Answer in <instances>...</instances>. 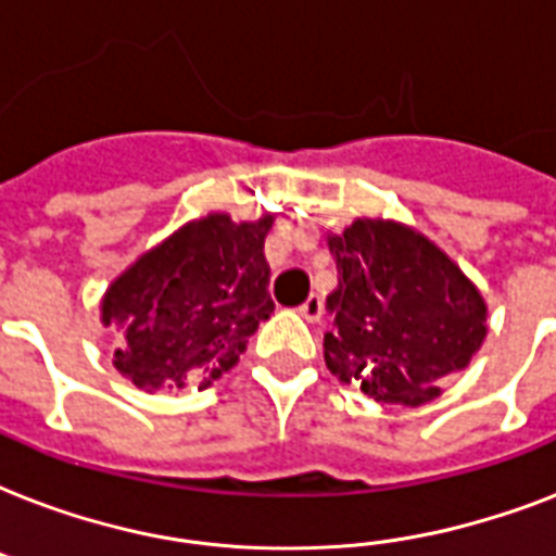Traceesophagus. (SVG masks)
<instances>
[{"label": "esophagus", "instance_id": "obj_1", "mask_svg": "<svg viewBox=\"0 0 556 556\" xmlns=\"http://www.w3.org/2000/svg\"><path fill=\"white\" fill-rule=\"evenodd\" d=\"M300 314H303L305 320L314 323V320H320V314H323V300L317 294H312L308 300H305L303 305H300Z\"/></svg>", "mask_w": 556, "mask_h": 556}]
</instances>
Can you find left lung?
Segmentation results:
<instances>
[{"instance_id":"1","label":"left lung","mask_w":556,"mask_h":556,"mask_svg":"<svg viewBox=\"0 0 556 556\" xmlns=\"http://www.w3.org/2000/svg\"><path fill=\"white\" fill-rule=\"evenodd\" d=\"M338 288L323 357L380 404L418 406L465 369L488 334V305L439 244L387 218H355L329 236Z\"/></svg>"}]
</instances>
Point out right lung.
Returning a JSON list of instances; mask_svg holds the SVG:
<instances>
[{"instance_id":"add662e5","label":"right lung","mask_w":556,"mask_h":556,"mask_svg":"<svg viewBox=\"0 0 556 556\" xmlns=\"http://www.w3.org/2000/svg\"><path fill=\"white\" fill-rule=\"evenodd\" d=\"M274 216L233 222L207 213L135 260L106 288L103 326L124 331L115 369L138 389H207L239 364L268 320L265 236Z\"/></svg>"}]
</instances>
